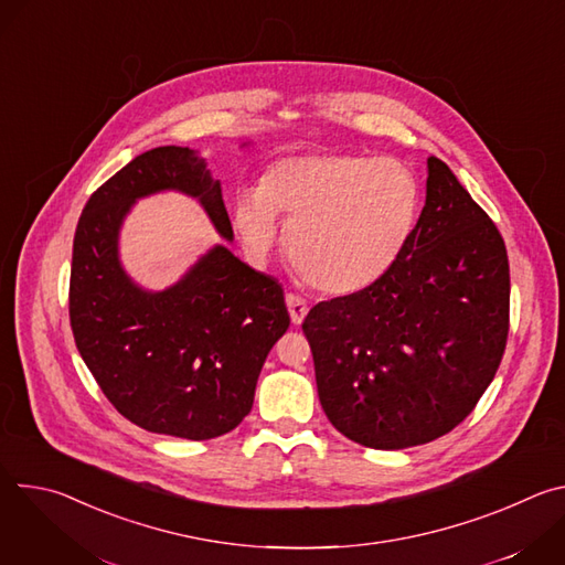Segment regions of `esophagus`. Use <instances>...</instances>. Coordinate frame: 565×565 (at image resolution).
<instances>
[{
    "instance_id": "1",
    "label": "esophagus",
    "mask_w": 565,
    "mask_h": 565,
    "mask_svg": "<svg viewBox=\"0 0 565 565\" xmlns=\"http://www.w3.org/2000/svg\"><path fill=\"white\" fill-rule=\"evenodd\" d=\"M286 306H288L292 324H301L306 312H308V301H306L303 297H299V295L288 292V295H286Z\"/></svg>"
}]
</instances>
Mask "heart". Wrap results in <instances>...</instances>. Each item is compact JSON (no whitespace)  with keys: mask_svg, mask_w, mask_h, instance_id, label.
Wrapping results in <instances>:
<instances>
[{"mask_svg":"<svg viewBox=\"0 0 565 565\" xmlns=\"http://www.w3.org/2000/svg\"><path fill=\"white\" fill-rule=\"evenodd\" d=\"M420 190L399 160L366 153H288L262 185L238 188L234 225L253 257L281 241L288 257L319 290L353 292L380 279L409 241Z\"/></svg>","mask_w":565,"mask_h":565,"instance_id":"b5f03b06","label":"heart"}]
</instances>
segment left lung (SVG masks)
<instances>
[{
    "label": "left lung",
    "instance_id": "1",
    "mask_svg": "<svg viewBox=\"0 0 565 565\" xmlns=\"http://www.w3.org/2000/svg\"><path fill=\"white\" fill-rule=\"evenodd\" d=\"M321 409L373 449L431 443L460 425L501 364L510 331L503 236L440 158L393 266L303 319Z\"/></svg>",
    "mask_w": 565,
    "mask_h": 565
}]
</instances>
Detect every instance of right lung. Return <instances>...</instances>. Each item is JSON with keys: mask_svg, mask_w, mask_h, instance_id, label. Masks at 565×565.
I'll list each match as a JSON object with an SVG mask.
<instances>
[{"mask_svg": "<svg viewBox=\"0 0 565 565\" xmlns=\"http://www.w3.org/2000/svg\"><path fill=\"white\" fill-rule=\"evenodd\" d=\"M196 199L232 241L221 183L190 147H156L127 163L87 201L73 238L68 317L75 347L107 399L134 425L185 440L232 431L255 399L262 366L290 317L277 279L225 246L181 281L145 290L118 257L131 205L156 192Z\"/></svg>", "mask_w": 565, "mask_h": 565, "instance_id": "add662e5", "label": "right lung"}]
</instances>
